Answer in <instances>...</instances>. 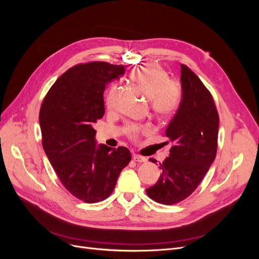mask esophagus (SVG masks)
Segmentation results:
<instances>
[{"label": "esophagus", "instance_id": "obj_1", "mask_svg": "<svg viewBox=\"0 0 259 259\" xmlns=\"http://www.w3.org/2000/svg\"><path fill=\"white\" fill-rule=\"evenodd\" d=\"M133 159H134V161L139 162V163L147 162V158H145V156H142V155H138V154H134V156H133Z\"/></svg>", "mask_w": 259, "mask_h": 259}]
</instances>
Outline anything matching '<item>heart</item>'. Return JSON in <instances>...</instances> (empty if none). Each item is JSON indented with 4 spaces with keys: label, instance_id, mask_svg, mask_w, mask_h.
I'll list each match as a JSON object with an SVG mask.
<instances>
[{
    "label": "heart",
    "instance_id": "heart-1",
    "mask_svg": "<svg viewBox=\"0 0 259 259\" xmlns=\"http://www.w3.org/2000/svg\"><path fill=\"white\" fill-rule=\"evenodd\" d=\"M132 79L151 97V105L155 113L168 116L177 111L182 103V90L177 83L168 79L165 69L154 64L145 65L132 72ZM111 94L108 97L109 105ZM148 131V126L142 125L128 124L126 126V134L133 139H136L139 133H147Z\"/></svg>",
    "mask_w": 259,
    "mask_h": 259
}]
</instances>
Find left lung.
Listing matches in <instances>:
<instances>
[{"label": "left lung", "mask_w": 259, "mask_h": 259, "mask_svg": "<svg viewBox=\"0 0 259 259\" xmlns=\"http://www.w3.org/2000/svg\"><path fill=\"white\" fill-rule=\"evenodd\" d=\"M180 67L182 103L165 131L173 147L160 163L159 180L146 189L149 198L165 205L182 202L197 189L217 151L219 116L213 96L192 70Z\"/></svg>", "instance_id": "8db88e82"}]
</instances>
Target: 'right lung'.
Listing matches in <instances>:
<instances>
[{"label":"right lung","instance_id":"add662e5","mask_svg":"<svg viewBox=\"0 0 259 259\" xmlns=\"http://www.w3.org/2000/svg\"><path fill=\"white\" fill-rule=\"evenodd\" d=\"M124 71L104 61L76 65L58 77L40 109L44 151L61 184L86 203L107 199L132 160L125 147H96L93 127L105 114L106 84Z\"/></svg>","mask_w":259,"mask_h":259}]
</instances>
